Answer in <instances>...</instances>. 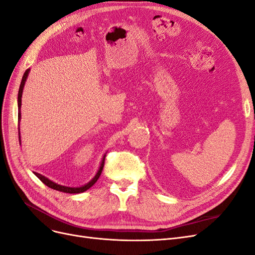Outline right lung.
<instances>
[{"mask_svg":"<svg viewBox=\"0 0 255 255\" xmlns=\"http://www.w3.org/2000/svg\"><path fill=\"white\" fill-rule=\"evenodd\" d=\"M28 72L29 70H26L24 72V74H23V78H22V81H21V84H20V88H19V94H18V120L20 121V118H21V98H22V92H23V87H24V84L26 82V79H27V75H28ZM19 139H20V133H19ZM104 160H105V155L102 159V163H101V166H100L99 170L97 172V174L95 175L94 179H92L89 183H87L86 185H84V186H81V187H68V186H63V185H59V184H56L52 182L51 180H49L48 177L43 176L42 174L40 173H37V172H34V174L39 179L43 184L47 185L48 187L52 188V189H55V190H58V191H63V192H67V194H80V192H84L86 191L87 189H89L92 185H94L98 179L100 177V175H101L102 173V170H103V167H104Z\"/></svg>","mask_w":255,"mask_h":255,"instance_id":"right-lung-1","label":"right lung"}]
</instances>
